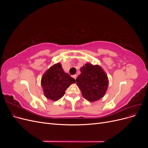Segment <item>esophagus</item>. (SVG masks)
Masks as SVG:
<instances>
[{"instance_id": "1", "label": "esophagus", "mask_w": 148, "mask_h": 148, "mask_svg": "<svg viewBox=\"0 0 148 148\" xmlns=\"http://www.w3.org/2000/svg\"><path fill=\"white\" fill-rule=\"evenodd\" d=\"M73 77L76 79V78H77V75H73Z\"/></svg>"}]
</instances>
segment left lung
I'll use <instances>...</instances> for the list:
<instances>
[{"mask_svg": "<svg viewBox=\"0 0 148 148\" xmlns=\"http://www.w3.org/2000/svg\"><path fill=\"white\" fill-rule=\"evenodd\" d=\"M81 74L76 82L83 97L90 102H95L104 97L108 88L109 79L99 65L86 63L80 69Z\"/></svg>", "mask_w": 148, "mask_h": 148, "instance_id": "8db88e82", "label": "left lung"}]
</instances>
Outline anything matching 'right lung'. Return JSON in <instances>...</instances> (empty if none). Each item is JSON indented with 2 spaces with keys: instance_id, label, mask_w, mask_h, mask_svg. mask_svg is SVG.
<instances>
[{
  "instance_id": "1",
  "label": "right lung",
  "mask_w": 148,
  "mask_h": 148,
  "mask_svg": "<svg viewBox=\"0 0 148 148\" xmlns=\"http://www.w3.org/2000/svg\"><path fill=\"white\" fill-rule=\"evenodd\" d=\"M75 83V79L65 73L60 63L47 70L41 78V84L47 99L56 101L63 97L66 88Z\"/></svg>"
}]
</instances>
